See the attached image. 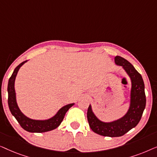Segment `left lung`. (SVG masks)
<instances>
[{"label": "left lung", "instance_id": "1", "mask_svg": "<svg viewBox=\"0 0 157 157\" xmlns=\"http://www.w3.org/2000/svg\"><path fill=\"white\" fill-rule=\"evenodd\" d=\"M115 63L122 68L131 80L130 101L128 111L123 117L111 121H103L96 117L90 104L87 111L89 126L94 132L104 136H121L139 124L146 106L144 83L142 76L130 62L119 56Z\"/></svg>", "mask_w": 157, "mask_h": 157}]
</instances>
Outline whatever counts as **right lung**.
I'll return each mask as SVG.
<instances>
[{"mask_svg":"<svg viewBox=\"0 0 157 157\" xmlns=\"http://www.w3.org/2000/svg\"><path fill=\"white\" fill-rule=\"evenodd\" d=\"M28 61H25L19 64L15 68L13 73L8 80V104L12 115L16 118L19 124L23 129L31 133H44L53 130L59 126L63 121L66 113L71 107L74 106V103L65 105L61 107L56 113L52 117L47 119H33L28 117L19 109L16 100V93L15 90V81L19 69Z\"/></svg>","mask_w":157,"mask_h":157,"instance_id":"right-lung-1","label":"right lung"}]
</instances>
